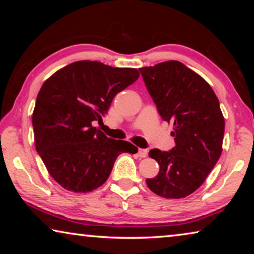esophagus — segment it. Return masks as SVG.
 I'll return each instance as SVG.
<instances>
[{
  "mask_svg": "<svg viewBox=\"0 0 254 254\" xmlns=\"http://www.w3.org/2000/svg\"><path fill=\"white\" fill-rule=\"evenodd\" d=\"M137 154H139L140 158H145L148 156V150L147 149H139Z\"/></svg>",
  "mask_w": 254,
  "mask_h": 254,
  "instance_id": "obj_1",
  "label": "esophagus"
}]
</instances>
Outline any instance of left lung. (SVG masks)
Segmentation results:
<instances>
[{
	"label": "left lung",
	"instance_id": "obj_1",
	"mask_svg": "<svg viewBox=\"0 0 254 254\" xmlns=\"http://www.w3.org/2000/svg\"><path fill=\"white\" fill-rule=\"evenodd\" d=\"M163 121L174 124L170 151L150 150L160 170L147 185L165 198H184L207 178L221 157L225 122L220 102L203 77L169 60L139 68Z\"/></svg>",
	"mask_w": 254,
	"mask_h": 254
}]
</instances>
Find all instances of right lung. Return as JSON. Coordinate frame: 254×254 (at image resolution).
<instances>
[{"mask_svg":"<svg viewBox=\"0 0 254 254\" xmlns=\"http://www.w3.org/2000/svg\"><path fill=\"white\" fill-rule=\"evenodd\" d=\"M135 68H115L80 60L56 71L41 86L32 114L36 150L63 188L88 192L101 187L123 152L136 153L127 141L107 137L93 127L114 96L139 78Z\"/></svg>","mask_w":254,"mask_h":254,"instance_id":"add662e5","label":"right lung"}]
</instances>
